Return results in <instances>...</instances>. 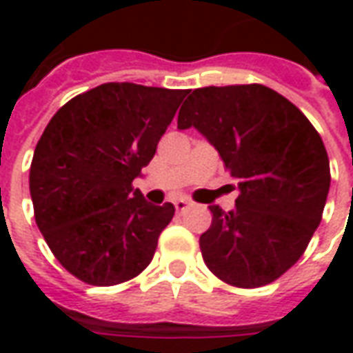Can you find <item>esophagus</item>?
I'll list each match as a JSON object with an SVG mask.
<instances>
[{"label": "esophagus", "mask_w": 353, "mask_h": 353, "mask_svg": "<svg viewBox=\"0 0 353 353\" xmlns=\"http://www.w3.org/2000/svg\"><path fill=\"white\" fill-rule=\"evenodd\" d=\"M174 206H176V210L179 212V214H183L185 210L191 206V202H189V200H185V199H179V200H176V202H174Z\"/></svg>", "instance_id": "esophagus-1"}]
</instances>
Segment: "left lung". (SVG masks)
Here are the masks:
<instances>
[{
	"label": "left lung",
	"mask_w": 353,
	"mask_h": 353,
	"mask_svg": "<svg viewBox=\"0 0 353 353\" xmlns=\"http://www.w3.org/2000/svg\"><path fill=\"white\" fill-rule=\"evenodd\" d=\"M196 128L238 181L236 208L212 206L200 236L204 263L225 283L261 288L301 259L331 185L316 128L288 98L263 85L192 90L177 128Z\"/></svg>",
	"instance_id": "1"
}]
</instances>
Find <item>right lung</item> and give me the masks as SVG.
Segmentation results:
<instances>
[{
  "instance_id": "add662e5",
  "label": "right lung",
  "mask_w": 353,
  "mask_h": 353,
  "mask_svg": "<svg viewBox=\"0 0 353 353\" xmlns=\"http://www.w3.org/2000/svg\"><path fill=\"white\" fill-rule=\"evenodd\" d=\"M189 90L105 83L58 109L30 168L35 223L65 270L90 285L143 272L174 204H149L132 181Z\"/></svg>"
}]
</instances>
